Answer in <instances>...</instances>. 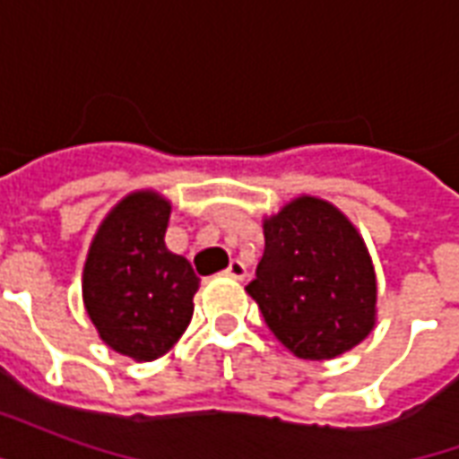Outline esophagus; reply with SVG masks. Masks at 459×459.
<instances>
[{
    "label": "esophagus",
    "mask_w": 459,
    "mask_h": 459,
    "mask_svg": "<svg viewBox=\"0 0 459 459\" xmlns=\"http://www.w3.org/2000/svg\"><path fill=\"white\" fill-rule=\"evenodd\" d=\"M226 275L233 280H246V275H248V273H246V265H243L240 260H230L229 268H226Z\"/></svg>",
    "instance_id": "1"
}]
</instances>
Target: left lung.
Instances as JSON below:
<instances>
[{
	"label": "left lung",
	"mask_w": 459,
	"mask_h": 459,
	"mask_svg": "<svg viewBox=\"0 0 459 459\" xmlns=\"http://www.w3.org/2000/svg\"><path fill=\"white\" fill-rule=\"evenodd\" d=\"M263 233L246 292L280 344L325 361L364 342L376 325V273L354 223L329 201L298 196L263 221Z\"/></svg>",
	"instance_id": "8db88e82"
}]
</instances>
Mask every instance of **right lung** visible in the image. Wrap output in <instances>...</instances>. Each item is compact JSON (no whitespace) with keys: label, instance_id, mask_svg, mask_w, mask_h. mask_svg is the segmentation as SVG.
<instances>
[{"label":"right lung","instance_id":"add662e5","mask_svg":"<svg viewBox=\"0 0 459 459\" xmlns=\"http://www.w3.org/2000/svg\"><path fill=\"white\" fill-rule=\"evenodd\" d=\"M171 204L134 191L93 236L83 268V305L105 344L134 361L167 354L189 327L199 278L164 246Z\"/></svg>","mask_w":459,"mask_h":459}]
</instances>
